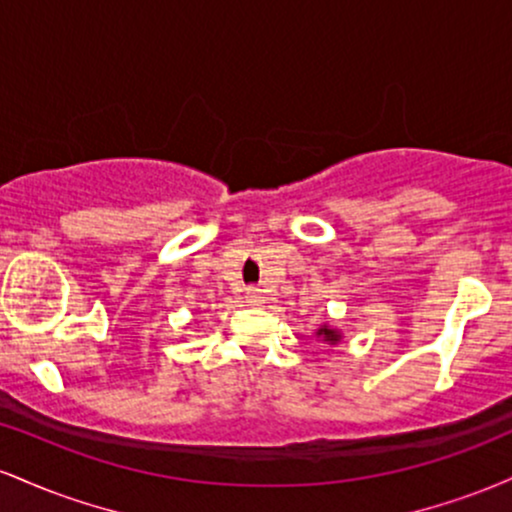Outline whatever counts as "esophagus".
<instances>
[{
  "label": "esophagus",
  "instance_id": "1",
  "mask_svg": "<svg viewBox=\"0 0 512 512\" xmlns=\"http://www.w3.org/2000/svg\"><path fill=\"white\" fill-rule=\"evenodd\" d=\"M245 301H248L250 305H260V303H264V293H262V289H257V286H248V289H245Z\"/></svg>",
  "mask_w": 512,
  "mask_h": 512
}]
</instances>
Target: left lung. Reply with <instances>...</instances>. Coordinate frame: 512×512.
Wrapping results in <instances>:
<instances>
[{
	"label": "left lung",
	"instance_id": "8db88e82",
	"mask_svg": "<svg viewBox=\"0 0 512 512\" xmlns=\"http://www.w3.org/2000/svg\"><path fill=\"white\" fill-rule=\"evenodd\" d=\"M315 337H320L322 342H327V344L342 342V332L334 330V327H330V325H320V330L315 332Z\"/></svg>",
	"mask_w": 512,
	"mask_h": 512
}]
</instances>
